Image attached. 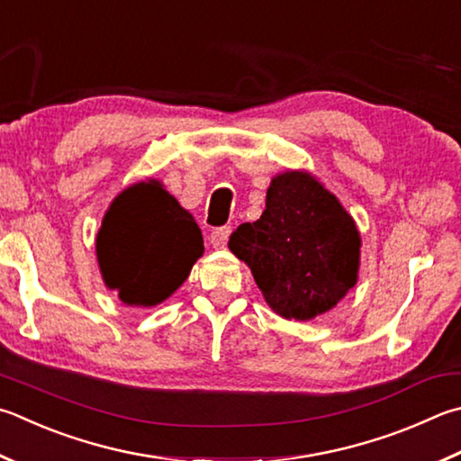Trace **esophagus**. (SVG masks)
<instances>
[{"mask_svg": "<svg viewBox=\"0 0 461 461\" xmlns=\"http://www.w3.org/2000/svg\"><path fill=\"white\" fill-rule=\"evenodd\" d=\"M231 236V228L230 225H220V228H215L212 231V236H209V240H212L213 248H223L225 244H228V240Z\"/></svg>", "mask_w": 461, "mask_h": 461, "instance_id": "obj_1", "label": "esophagus"}]
</instances>
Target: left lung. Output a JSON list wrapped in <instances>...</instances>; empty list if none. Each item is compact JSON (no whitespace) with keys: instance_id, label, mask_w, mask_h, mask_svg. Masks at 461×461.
Returning a JSON list of instances; mask_svg holds the SVG:
<instances>
[{"instance_id":"left-lung-1","label":"left lung","mask_w":461,"mask_h":461,"mask_svg":"<svg viewBox=\"0 0 461 461\" xmlns=\"http://www.w3.org/2000/svg\"><path fill=\"white\" fill-rule=\"evenodd\" d=\"M361 238L330 191L311 175L272 179L266 209L231 233L230 249L252 267L274 312L311 321L337 306L355 286Z\"/></svg>"}]
</instances>
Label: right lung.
<instances>
[{
	"label": "right lung",
	"mask_w": 461,
	"mask_h": 461,
	"mask_svg": "<svg viewBox=\"0 0 461 461\" xmlns=\"http://www.w3.org/2000/svg\"><path fill=\"white\" fill-rule=\"evenodd\" d=\"M98 264L122 303L155 306L169 298L203 254L202 230L157 181L114 199L96 238Z\"/></svg>",
	"instance_id": "1"
}]
</instances>
